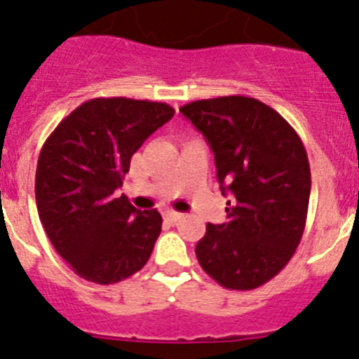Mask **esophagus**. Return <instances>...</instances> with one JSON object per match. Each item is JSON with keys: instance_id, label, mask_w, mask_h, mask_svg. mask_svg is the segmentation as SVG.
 I'll list each match as a JSON object with an SVG mask.
<instances>
[{"instance_id": "esophagus-1", "label": "esophagus", "mask_w": 359, "mask_h": 359, "mask_svg": "<svg viewBox=\"0 0 359 359\" xmlns=\"http://www.w3.org/2000/svg\"><path fill=\"white\" fill-rule=\"evenodd\" d=\"M164 218L170 219L172 224H177L179 219L184 218V215H182V212H177V211H168V212H164Z\"/></svg>"}]
</instances>
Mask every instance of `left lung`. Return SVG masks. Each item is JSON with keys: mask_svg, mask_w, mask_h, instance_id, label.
<instances>
[{"mask_svg": "<svg viewBox=\"0 0 359 359\" xmlns=\"http://www.w3.org/2000/svg\"><path fill=\"white\" fill-rule=\"evenodd\" d=\"M215 154L227 222L208 224L196 257L227 290H254L283 270L304 234L311 172L292 125L248 96L196 100L180 107Z\"/></svg>", "mask_w": 359, "mask_h": 359, "instance_id": "left-lung-1", "label": "left lung"}]
</instances>
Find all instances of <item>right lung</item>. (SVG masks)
Segmentation results:
<instances>
[{"label": "right lung", "mask_w": 359, "mask_h": 359, "mask_svg": "<svg viewBox=\"0 0 359 359\" xmlns=\"http://www.w3.org/2000/svg\"><path fill=\"white\" fill-rule=\"evenodd\" d=\"M168 103L93 98L57 125L39 154L41 224L71 270L96 284L140 272L161 234L157 209L140 211L116 189L141 144L173 118Z\"/></svg>", "instance_id": "1"}]
</instances>
